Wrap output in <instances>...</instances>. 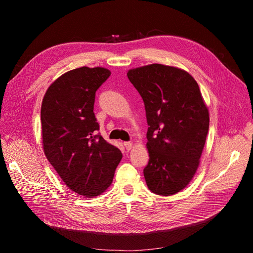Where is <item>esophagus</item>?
I'll list each match as a JSON object with an SVG mask.
<instances>
[{
    "mask_svg": "<svg viewBox=\"0 0 253 253\" xmlns=\"http://www.w3.org/2000/svg\"><path fill=\"white\" fill-rule=\"evenodd\" d=\"M124 145L126 147V151H129V150L132 149V147H133V143L131 141H126V142H124Z\"/></svg>",
    "mask_w": 253,
    "mask_h": 253,
    "instance_id": "34e87169",
    "label": "esophagus"
}]
</instances>
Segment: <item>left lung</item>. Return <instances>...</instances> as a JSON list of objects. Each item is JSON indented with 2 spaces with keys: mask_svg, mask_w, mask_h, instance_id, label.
<instances>
[{
  "mask_svg": "<svg viewBox=\"0 0 253 253\" xmlns=\"http://www.w3.org/2000/svg\"><path fill=\"white\" fill-rule=\"evenodd\" d=\"M141 96L148 121L149 163L143 169L153 193L186 188L197 170L209 131V112L197 82L173 66L151 64L127 72Z\"/></svg>",
  "mask_w": 253,
  "mask_h": 253,
  "instance_id": "8db88e82",
  "label": "left lung"
}]
</instances>
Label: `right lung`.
Returning a JSON list of instances; mask_svg holds the SVG:
<instances>
[{
	"mask_svg": "<svg viewBox=\"0 0 253 253\" xmlns=\"http://www.w3.org/2000/svg\"><path fill=\"white\" fill-rule=\"evenodd\" d=\"M110 75L103 67L67 72L48 87L41 106L45 155L65 185L86 197L109 188L122 158L98 133L94 113L96 90Z\"/></svg>",
	"mask_w": 253,
	"mask_h": 253,
	"instance_id": "1",
	"label": "right lung"
}]
</instances>
